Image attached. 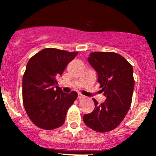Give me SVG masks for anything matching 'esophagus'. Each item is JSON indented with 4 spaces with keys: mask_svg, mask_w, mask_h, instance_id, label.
<instances>
[{
    "mask_svg": "<svg viewBox=\"0 0 156 156\" xmlns=\"http://www.w3.org/2000/svg\"><path fill=\"white\" fill-rule=\"evenodd\" d=\"M78 99H83V98H85L86 97L84 96V95H83V94H78Z\"/></svg>",
    "mask_w": 156,
    "mask_h": 156,
    "instance_id": "esophagus-1",
    "label": "esophagus"
}]
</instances>
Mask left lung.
<instances>
[{"mask_svg": "<svg viewBox=\"0 0 156 156\" xmlns=\"http://www.w3.org/2000/svg\"><path fill=\"white\" fill-rule=\"evenodd\" d=\"M98 73V81L106 99L84 114L83 122L91 129L100 132L114 130L124 119L131 105L134 88L133 69L123 56L113 52H93L88 57Z\"/></svg>", "mask_w": 156, "mask_h": 156, "instance_id": "obj_1", "label": "left lung"}]
</instances>
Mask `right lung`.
<instances>
[{
  "label": "right lung",
  "mask_w": 156,
  "mask_h": 156,
  "mask_svg": "<svg viewBox=\"0 0 156 156\" xmlns=\"http://www.w3.org/2000/svg\"><path fill=\"white\" fill-rule=\"evenodd\" d=\"M78 52L44 48L31 57L23 78V101L28 117L44 130L59 128L78 94L62 92L57 78Z\"/></svg>",
  "instance_id": "1"
}]
</instances>
